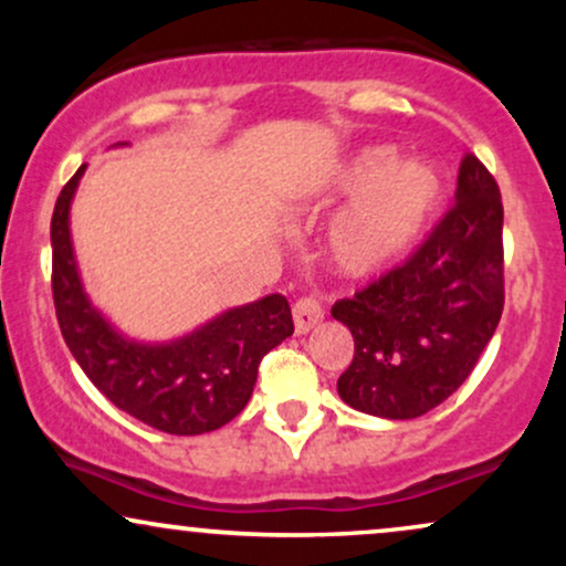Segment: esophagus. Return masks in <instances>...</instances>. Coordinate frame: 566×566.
Wrapping results in <instances>:
<instances>
[{
	"label": "esophagus",
	"mask_w": 566,
	"mask_h": 566,
	"mask_svg": "<svg viewBox=\"0 0 566 566\" xmlns=\"http://www.w3.org/2000/svg\"><path fill=\"white\" fill-rule=\"evenodd\" d=\"M292 319H295V333L305 335L324 319L322 303L316 297H297L295 305H292Z\"/></svg>",
	"instance_id": "1"
}]
</instances>
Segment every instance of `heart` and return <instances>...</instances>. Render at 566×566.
I'll return each instance as SVG.
<instances>
[{
    "label": "heart",
    "mask_w": 566,
    "mask_h": 566,
    "mask_svg": "<svg viewBox=\"0 0 566 566\" xmlns=\"http://www.w3.org/2000/svg\"><path fill=\"white\" fill-rule=\"evenodd\" d=\"M324 188L356 193L329 231V252L343 274L365 276L399 261L437 216L444 180L428 161H394L388 148H367L343 161Z\"/></svg>",
    "instance_id": "obj_1"
}]
</instances>
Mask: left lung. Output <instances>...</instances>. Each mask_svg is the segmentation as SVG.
<instances>
[{"mask_svg": "<svg viewBox=\"0 0 566 566\" xmlns=\"http://www.w3.org/2000/svg\"><path fill=\"white\" fill-rule=\"evenodd\" d=\"M503 201L473 154L458 170L454 205L426 242L333 316L354 335L337 378L348 407L388 420L431 412L463 386L503 314Z\"/></svg>", "mask_w": 566, "mask_h": 566, "instance_id": "obj_1", "label": "left lung"}]
</instances>
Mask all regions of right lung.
<instances>
[{
	"instance_id": "1",
	"label": "right lung",
	"mask_w": 566,
	"mask_h": 566,
	"mask_svg": "<svg viewBox=\"0 0 566 566\" xmlns=\"http://www.w3.org/2000/svg\"><path fill=\"white\" fill-rule=\"evenodd\" d=\"M84 165L55 201L53 301L61 335L93 386L122 412L175 437L216 431L250 401L258 367L271 348L295 333L284 295L239 305L172 343L127 340L84 295L69 233V210Z\"/></svg>"
}]
</instances>
